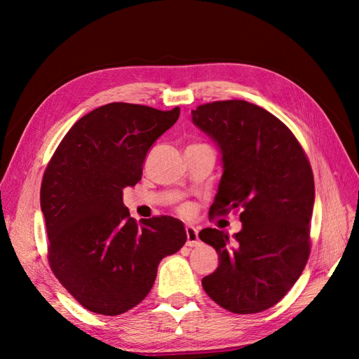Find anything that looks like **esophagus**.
<instances>
[{"label":"esophagus","instance_id":"34e87169","mask_svg":"<svg viewBox=\"0 0 359 359\" xmlns=\"http://www.w3.org/2000/svg\"><path fill=\"white\" fill-rule=\"evenodd\" d=\"M186 233H187V245L189 247H196L199 245V232L194 226L187 224L186 226Z\"/></svg>","mask_w":359,"mask_h":359}]
</instances>
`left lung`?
<instances>
[{
	"mask_svg": "<svg viewBox=\"0 0 359 359\" xmlns=\"http://www.w3.org/2000/svg\"><path fill=\"white\" fill-rule=\"evenodd\" d=\"M191 121L217 144L223 175L210 208H240L233 235L206 227L199 238L219 253V268L202 278L220 307L252 314L273 307L299 278L310 255L314 180L297 137L277 116L244 100L206 103Z\"/></svg>",
	"mask_w": 359,
	"mask_h": 359,
	"instance_id": "left-lung-1",
	"label": "left lung"
}]
</instances>
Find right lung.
<instances>
[{
    "mask_svg": "<svg viewBox=\"0 0 359 359\" xmlns=\"http://www.w3.org/2000/svg\"><path fill=\"white\" fill-rule=\"evenodd\" d=\"M178 116L180 107L100 106L76 121L49 161L40 190L49 264L86 310L116 316L137 306L160 260L187 241L181 220L136 223L123 202V189L142 178L149 148Z\"/></svg>",
    "mask_w": 359,
    "mask_h": 359,
    "instance_id": "obj_1",
    "label": "right lung"
}]
</instances>
